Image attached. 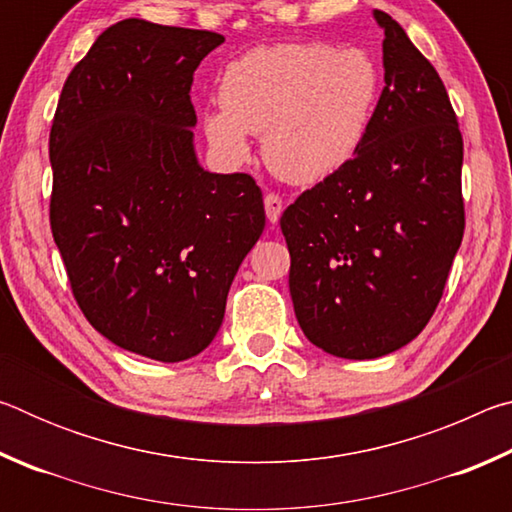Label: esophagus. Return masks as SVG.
<instances>
[{
  "label": "esophagus",
  "mask_w": 512,
  "mask_h": 512,
  "mask_svg": "<svg viewBox=\"0 0 512 512\" xmlns=\"http://www.w3.org/2000/svg\"><path fill=\"white\" fill-rule=\"evenodd\" d=\"M264 207H266V216L271 223H277L282 214V198L277 194H266L264 196Z\"/></svg>",
  "instance_id": "esophagus-1"
}]
</instances>
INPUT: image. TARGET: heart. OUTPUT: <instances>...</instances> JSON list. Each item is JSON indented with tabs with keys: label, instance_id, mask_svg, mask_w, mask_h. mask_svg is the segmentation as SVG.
I'll list each match as a JSON object with an SVG mask.
<instances>
[{
	"label": "heart",
	"instance_id": "b5f03b06",
	"mask_svg": "<svg viewBox=\"0 0 512 512\" xmlns=\"http://www.w3.org/2000/svg\"><path fill=\"white\" fill-rule=\"evenodd\" d=\"M381 92V67L366 49L280 42L225 65L221 106L205 108L201 126L230 162L248 158L250 133H264L268 167L289 183L314 185L361 153Z\"/></svg>",
	"mask_w": 512,
	"mask_h": 512
}]
</instances>
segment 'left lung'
<instances>
[{
    "instance_id": "8db88e82",
    "label": "left lung",
    "mask_w": 512,
    "mask_h": 512,
    "mask_svg": "<svg viewBox=\"0 0 512 512\" xmlns=\"http://www.w3.org/2000/svg\"><path fill=\"white\" fill-rule=\"evenodd\" d=\"M384 92L348 167L302 192L280 219L296 318L316 348L377 359L436 311L463 241V137L447 90L391 15Z\"/></svg>"
}]
</instances>
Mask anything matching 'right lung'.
Returning a JSON list of instances; mask_svg holds the SVG:
<instances>
[{"instance_id":"obj_1","label":"right lung","mask_w":512,"mask_h":512,"mask_svg":"<svg viewBox=\"0 0 512 512\" xmlns=\"http://www.w3.org/2000/svg\"><path fill=\"white\" fill-rule=\"evenodd\" d=\"M212 31L121 20L60 92L49 135V221L85 318L119 348L162 363L214 341L244 257L262 237V189L210 173L189 99Z\"/></svg>"}]
</instances>
